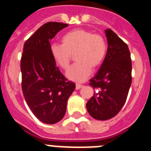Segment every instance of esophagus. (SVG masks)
I'll return each mask as SVG.
<instances>
[{
    "instance_id": "obj_1",
    "label": "esophagus",
    "mask_w": 151,
    "mask_h": 151,
    "mask_svg": "<svg viewBox=\"0 0 151 151\" xmlns=\"http://www.w3.org/2000/svg\"><path fill=\"white\" fill-rule=\"evenodd\" d=\"M83 87H84V85H82V84H76V90H79V89H81Z\"/></svg>"
}]
</instances>
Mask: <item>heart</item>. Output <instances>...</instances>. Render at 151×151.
Listing matches in <instances>:
<instances>
[{
    "label": "heart",
    "mask_w": 151,
    "mask_h": 151,
    "mask_svg": "<svg viewBox=\"0 0 151 151\" xmlns=\"http://www.w3.org/2000/svg\"><path fill=\"white\" fill-rule=\"evenodd\" d=\"M62 43L50 46L52 59L63 70L69 68L73 55L78 61L67 71L70 81L82 82L91 75L93 68L99 67L107 53L106 42L101 35L83 29H75L65 33Z\"/></svg>",
    "instance_id": "1"
}]
</instances>
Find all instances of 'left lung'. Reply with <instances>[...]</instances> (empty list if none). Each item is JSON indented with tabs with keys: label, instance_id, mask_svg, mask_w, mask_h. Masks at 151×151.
Instances as JSON below:
<instances>
[{
	"label": "left lung",
	"instance_id": "1",
	"mask_svg": "<svg viewBox=\"0 0 151 151\" xmlns=\"http://www.w3.org/2000/svg\"><path fill=\"white\" fill-rule=\"evenodd\" d=\"M108 50L103 63L91 86L96 89L86 108L95 119L107 120L119 113L124 105L132 83V62L128 46L110 29L105 31Z\"/></svg>",
	"mask_w": 151,
	"mask_h": 151
}]
</instances>
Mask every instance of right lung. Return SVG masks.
<instances>
[{
  "label": "right lung",
  "instance_id": "obj_1",
  "mask_svg": "<svg viewBox=\"0 0 151 151\" xmlns=\"http://www.w3.org/2000/svg\"><path fill=\"white\" fill-rule=\"evenodd\" d=\"M67 26L64 23H46L23 48L21 71L24 98L36 118L46 124L63 118L67 100L75 89V84L62 74L50 52V41Z\"/></svg>",
  "mask_w": 151,
  "mask_h": 151
}]
</instances>
